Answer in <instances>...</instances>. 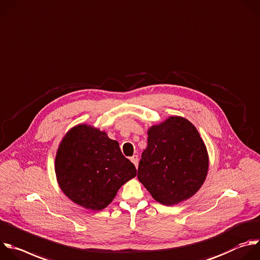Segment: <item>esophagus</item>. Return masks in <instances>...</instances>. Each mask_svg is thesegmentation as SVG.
<instances>
[{"instance_id": "1", "label": "esophagus", "mask_w": 260, "mask_h": 260, "mask_svg": "<svg viewBox=\"0 0 260 260\" xmlns=\"http://www.w3.org/2000/svg\"><path fill=\"white\" fill-rule=\"evenodd\" d=\"M131 160V162L135 165V167L137 168V166H138V155H133V157L130 159Z\"/></svg>"}]
</instances>
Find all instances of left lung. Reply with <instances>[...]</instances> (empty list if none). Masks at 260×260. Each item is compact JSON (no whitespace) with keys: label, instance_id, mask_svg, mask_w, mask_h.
Instances as JSON below:
<instances>
[{"label":"left lung","instance_id":"left-lung-1","mask_svg":"<svg viewBox=\"0 0 260 260\" xmlns=\"http://www.w3.org/2000/svg\"><path fill=\"white\" fill-rule=\"evenodd\" d=\"M208 169L207 147L187 119L171 116L148 128L137 176L155 201L173 206L188 200L205 182Z\"/></svg>","mask_w":260,"mask_h":260}]
</instances>
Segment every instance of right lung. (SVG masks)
I'll use <instances>...</instances> for the list:
<instances>
[{
	"label": "right lung",
	"instance_id": "1",
	"mask_svg": "<svg viewBox=\"0 0 260 260\" xmlns=\"http://www.w3.org/2000/svg\"><path fill=\"white\" fill-rule=\"evenodd\" d=\"M62 192L75 204L100 211L113 202L120 187L136 176L117 140L88 124L70 129L59 143L54 164Z\"/></svg>",
	"mask_w": 260,
	"mask_h": 260
}]
</instances>
